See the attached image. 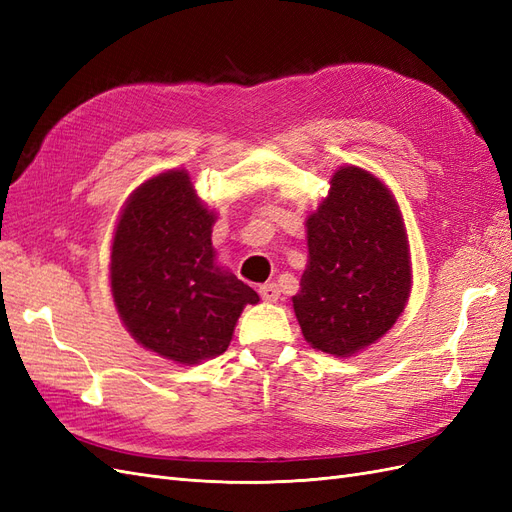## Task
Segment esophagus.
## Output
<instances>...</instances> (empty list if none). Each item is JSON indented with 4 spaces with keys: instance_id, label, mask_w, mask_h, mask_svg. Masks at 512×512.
Listing matches in <instances>:
<instances>
[{
    "instance_id": "esophagus-1",
    "label": "esophagus",
    "mask_w": 512,
    "mask_h": 512,
    "mask_svg": "<svg viewBox=\"0 0 512 512\" xmlns=\"http://www.w3.org/2000/svg\"><path fill=\"white\" fill-rule=\"evenodd\" d=\"M258 292H260L262 301H267V303H275L277 299H280V286L277 284H262L258 288Z\"/></svg>"
}]
</instances>
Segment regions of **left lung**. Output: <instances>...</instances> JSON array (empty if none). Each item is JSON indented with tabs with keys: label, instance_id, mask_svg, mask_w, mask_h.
I'll list each match as a JSON object with an SVG mask.
<instances>
[{
	"label": "left lung",
	"instance_id": "1",
	"mask_svg": "<svg viewBox=\"0 0 512 512\" xmlns=\"http://www.w3.org/2000/svg\"><path fill=\"white\" fill-rule=\"evenodd\" d=\"M307 215V267L292 297L307 344L354 356L404 314L412 288L410 243L393 192L359 166H339Z\"/></svg>",
	"mask_w": 512,
	"mask_h": 512
}]
</instances>
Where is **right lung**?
Masks as SVG:
<instances>
[{
    "label": "right lung",
    "instance_id": "add662e5",
    "mask_svg": "<svg viewBox=\"0 0 512 512\" xmlns=\"http://www.w3.org/2000/svg\"><path fill=\"white\" fill-rule=\"evenodd\" d=\"M218 213L198 198L188 170L147 179L123 205L108 282L123 327L143 348L179 365L226 352L258 294L215 262Z\"/></svg>",
    "mask_w": 512,
    "mask_h": 512
}]
</instances>
